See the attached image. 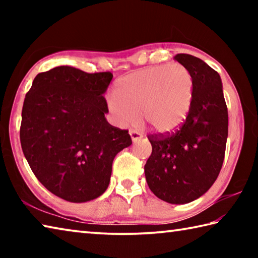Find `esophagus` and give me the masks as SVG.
I'll list each match as a JSON object with an SVG mask.
<instances>
[{
	"label": "esophagus",
	"instance_id": "34e87169",
	"mask_svg": "<svg viewBox=\"0 0 258 258\" xmlns=\"http://www.w3.org/2000/svg\"><path fill=\"white\" fill-rule=\"evenodd\" d=\"M130 135H131V139H132L133 142L138 141V140H140V139H141V138L143 137L142 133L137 132V131H133V130L130 131Z\"/></svg>",
	"mask_w": 258,
	"mask_h": 258
}]
</instances>
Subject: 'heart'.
Segmentation results:
<instances>
[{"label":"heart","mask_w":258,"mask_h":258,"mask_svg":"<svg viewBox=\"0 0 258 258\" xmlns=\"http://www.w3.org/2000/svg\"><path fill=\"white\" fill-rule=\"evenodd\" d=\"M106 98L111 119L120 127L143 120L157 133L180 128L194 102V78L181 63L139 69L119 77Z\"/></svg>","instance_id":"heart-1"}]
</instances>
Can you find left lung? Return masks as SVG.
Returning a JSON list of instances; mask_svg holds the SVG:
<instances>
[{
    "mask_svg": "<svg viewBox=\"0 0 258 258\" xmlns=\"http://www.w3.org/2000/svg\"><path fill=\"white\" fill-rule=\"evenodd\" d=\"M194 78V102L180 130L152 135L145 165L148 185L156 197L174 205L194 202L209 190L223 165L228 139V108L218 73L197 56H174Z\"/></svg>",
    "mask_w": 258,
    "mask_h": 258,
    "instance_id": "obj_1",
    "label": "left lung"
}]
</instances>
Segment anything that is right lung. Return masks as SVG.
Returning <instances> with one entry per match:
<instances>
[{
    "label": "right lung",
    "mask_w": 258,
    "mask_h": 258,
    "mask_svg": "<svg viewBox=\"0 0 258 258\" xmlns=\"http://www.w3.org/2000/svg\"><path fill=\"white\" fill-rule=\"evenodd\" d=\"M111 73L60 66L34 78L21 112L20 142L35 176L56 197L86 203L110 182L112 161L132 145L113 127L104 93Z\"/></svg>",
    "instance_id": "right-lung-1"
}]
</instances>
